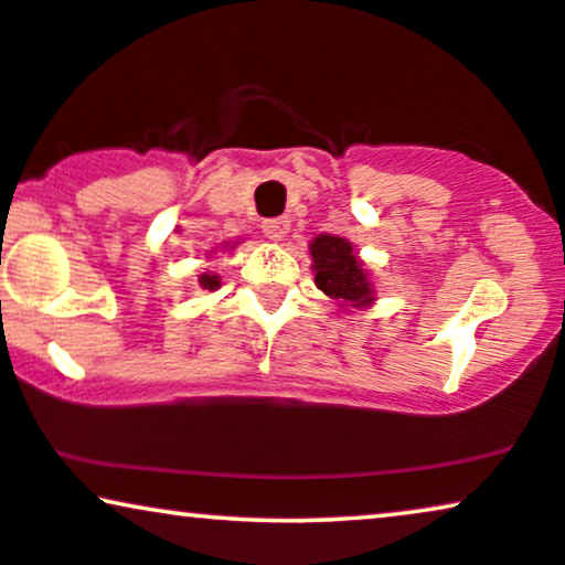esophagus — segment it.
Wrapping results in <instances>:
<instances>
[{"instance_id":"1","label":"esophagus","mask_w":565,"mask_h":565,"mask_svg":"<svg viewBox=\"0 0 565 565\" xmlns=\"http://www.w3.org/2000/svg\"><path fill=\"white\" fill-rule=\"evenodd\" d=\"M289 232V218H266L263 221V234H266L268 239H284Z\"/></svg>"}]
</instances>
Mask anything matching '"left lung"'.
<instances>
[{"mask_svg":"<svg viewBox=\"0 0 565 565\" xmlns=\"http://www.w3.org/2000/svg\"><path fill=\"white\" fill-rule=\"evenodd\" d=\"M312 263H316V287L331 299L344 305H365L373 299V287L367 284L362 263L356 260L352 242L320 234L310 245Z\"/></svg>","mask_w":565,"mask_h":565,"instance_id":"obj_1","label":"left lung"}]
</instances>
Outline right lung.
<instances>
[{
	"mask_svg": "<svg viewBox=\"0 0 565 565\" xmlns=\"http://www.w3.org/2000/svg\"><path fill=\"white\" fill-rule=\"evenodd\" d=\"M200 281V287L203 289H216L218 287V276H211V274H203L198 278Z\"/></svg>",
	"mask_w": 565,
	"mask_h": 565,
	"instance_id": "1",
	"label": "right lung"
}]
</instances>
